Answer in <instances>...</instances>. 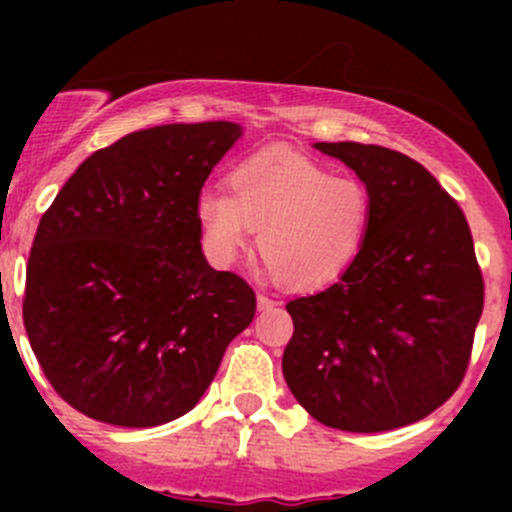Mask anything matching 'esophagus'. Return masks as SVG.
<instances>
[{
	"mask_svg": "<svg viewBox=\"0 0 512 512\" xmlns=\"http://www.w3.org/2000/svg\"><path fill=\"white\" fill-rule=\"evenodd\" d=\"M277 299L275 297H267V294H257V309H272L277 307Z\"/></svg>",
	"mask_w": 512,
	"mask_h": 512,
	"instance_id": "obj_1",
	"label": "esophagus"
}]
</instances>
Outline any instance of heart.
Segmentation results:
<instances>
[{
	"mask_svg": "<svg viewBox=\"0 0 512 512\" xmlns=\"http://www.w3.org/2000/svg\"><path fill=\"white\" fill-rule=\"evenodd\" d=\"M227 188L205 190L195 203L205 252L232 265L260 232V257L289 289H319L337 280L359 255L371 220L369 190L332 175L299 153L260 151L240 160Z\"/></svg>",
	"mask_w": 512,
	"mask_h": 512,
	"instance_id": "obj_1",
	"label": "heart"
}]
</instances>
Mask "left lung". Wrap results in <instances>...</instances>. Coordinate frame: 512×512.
I'll list each match as a JSON object with an SVG mask.
<instances>
[{
  "instance_id": "obj_1",
  "label": "left lung",
  "mask_w": 512,
  "mask_h": 512,
  "mask_svg": "<svg viewBox=\"0 0 512 512\" xmlns=\"http://www.w3.org/2000/svg\"><path fill=\"white\" fill-rule=\"evenodd\" d=\"M369 190L364 245L339 282L287 304L282 371L329 428L379 433L421 421L461 386L483 312V275L456 200L414 158L314 143Z\"/></svg>"
}]
</instances>
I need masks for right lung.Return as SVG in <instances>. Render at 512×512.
Segmentation results:
<instances>
[{"instance_id":"right-lung-1","label":"right lung","mask_w":512,"mask_h":512,"mask_svg":"<svg viewBox=\"0 0 512 512\" xmlns=\"http://www.w3.org/2000/svg\"><path fill=\"white\" fill-rule=\"evenodd\" d=\"M242 136L230 121L123 136L76 168L41 215L24 327L56 394L96 421L151 428L188 414L257 299L208 265L195 203Z\"/></svg>"}]
</instances>
